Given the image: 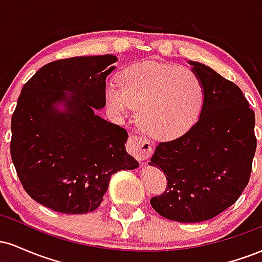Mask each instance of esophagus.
I'll use <instances>...</instances> for the list:
<instances>
[{"instance_id":"esophagus-1","label":"esophagus","mask_w":262,"mask_h":262,"mask_svg":"<svg viewBox=\"0 0 262 262\" xmlns=\"http://www.w3.org/2000/svg\"><path fill=\"white\" fill-rule=\"evenodd\" d=\"M127 148L128 151L130 152L138 161L146 160V159L151 155L152 151L151 145H150L148 140L144 139V138L141 137H135V135L128 139Z\"/></svg>"}]
</instances>
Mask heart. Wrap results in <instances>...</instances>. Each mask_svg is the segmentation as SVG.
Returning <instances> with one entry per match:
<instances>
[{
    "mask_svg": "<svg viewBox=\"0 0 262 262\" xmlns=\"http://www.w3.org/2000/svg\"><path fill=\"white\" fill-rule=\"evenodd\" d=\"M107 106L125 116L137 110V122L149 137L167 140L185 133L200 117L206 98L201 77L176 64L143 61L124 69L119 85L108 83Z\"/></svg>",
    "mask_w": 262,
    "mask_h": 262,
    "instance_id": "heart-1",
    "label": "heart"
}]
</instances>
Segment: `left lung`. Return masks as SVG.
<instances>
[{"mask_svg": "<svg viewBox=\"0 0 262 262\" xmlns=\"http://www.w3.org/2000/svg\"><path fill=\"white\" fill-rule=\"evenodd\" d=\"M188 64L204 83V104L188 132L156 146L149 165L164 171L167 187L150 203L170 221L198 223L240 197L250 179L256 137L255 113L242 90L209 66Z\"/></svg>", "mask_w": 262, "mask_h": 262, "instance_id": "obj_1", "label": "left lung"}]
</instances>
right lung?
I'll use <instances>...</instances> for the list:
<instances>
[{"label":"right lung","instance_id":"1","mask_svg":"<svg viewBox=\"0 0 262 262\" xmlns=\"http://www.w3.org/2000/svg\"><path fill=\"white\" fill-rule=\"evenodd\" d=\"M117 56L49 62L23 86L11 121V156L23 188L47 208L82 214L98 208L111 176L139 166L128 133L104 121L106 79Z\"/></svg>","mask_w":262,"mask_h":262}]
</instances>
